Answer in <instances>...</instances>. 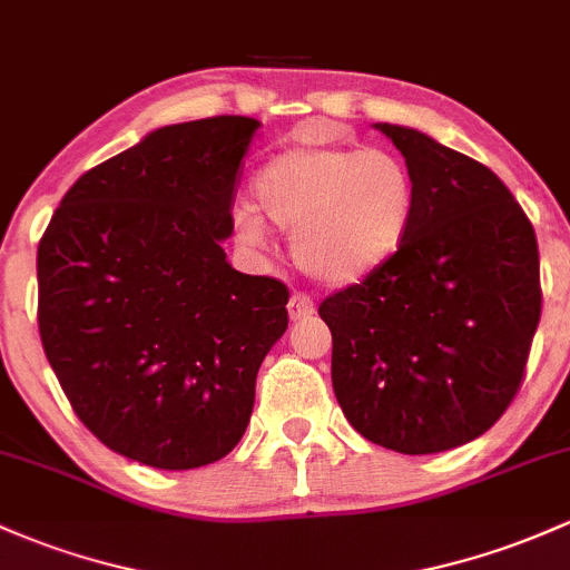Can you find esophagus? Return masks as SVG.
<instances>
[{
  "mask_svg": "<svg viewBox=\"0 0 570 570\" xmlns=\"http://www.w3.org/2000/svg\"><path fill=\"white\" fill-rule=\"evenodd\" d=\"M287 315H291V321H307L315 315V304L304 293H293L291 302H287Z\"/></svg>",
  "mask_w": 570,
  "mask_h": 570,
  "instance_id": "1",
  "label": "esophagus"
}]
</instances>
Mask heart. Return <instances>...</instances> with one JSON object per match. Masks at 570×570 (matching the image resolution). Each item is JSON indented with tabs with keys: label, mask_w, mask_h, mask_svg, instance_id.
<instances>
[{
	"label": "heart",
	"mask_w": 570,
	"mask_h": 570,
	"mask_svg": "<svg viewBox=\"0 0 570 570\" xmlns=\"http://www.w3.org/2000/svg\"><path fill=\"white\" fill-rule=\"evenodd\" d=\"M263 214L293 234V258L312 279L358 285L394 261L415 214V181L400 157L351 146H293L255 179ZM236 228L258 244L266 225L242 206Z\"/></svg>",
	"instance_id": "1"
}]
</instances>
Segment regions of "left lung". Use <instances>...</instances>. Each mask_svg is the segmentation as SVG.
Here are the masks:
<instances>
[{
    "mask_svg": "<svg viewBox=\"0 0 570 570\" xmlns=\"http://www.w3.org/2000/svg\"><path fill=\"white\" fill-rule=\"evenodd\" d=\"M375 130L413 174V225L389 266L317 312L353 430L438 454L487 432L517 396L541 321L535 230L487 165L413 127Z\"/></svg>",
    "mask_w": 570,
    "mask_h": 570,
    "instance_id": "obj_1",
    "label": "left lung"
}]
</instances>
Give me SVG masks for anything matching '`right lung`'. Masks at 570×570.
<instances>
[{
    "label": "right lung",
    "instance_id": "add662e5",
    "mask_svg": "<svg viewBox=\"0 0 570 570\" xmlns=\"http://www.w3.org/2000/svg\"><path fill=\"white\" fill-rule=\"evenodd\" d=\"M258 127L212 116L151 130L67 189L40 238L48 364L87 430L149 468L236 449L287 328V287L236 272L223 249Z\"/></svg>",
    "mask_w": 570,
    "mask_h": 570
}]
</instances>
